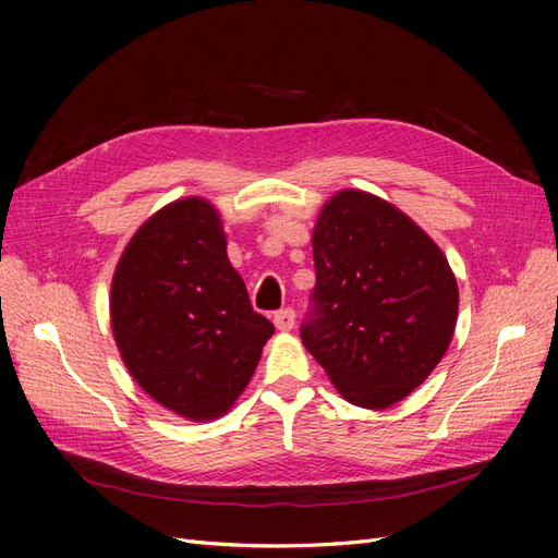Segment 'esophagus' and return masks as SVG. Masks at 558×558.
<instances>
[{
  "label": "esophagus",
  "mask_w": 558,
  "mask_h": 558,
  "mask_svg": "<svg viewBox=\"0 0 558 558\" xmlns=\"http://www.w3.org/2000/svg\"><path fill=\"white\" fill-rule=\"evenodd\" d=\"M275 326H277V330H281V332H289L293 326H295V312L291 310V307H283V310H279V312H275Z\"/></svg>",
  "instance_id": "34e87169"
}]
</instances>
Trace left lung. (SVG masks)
<instances>
[{"mask_svg":"<svg viewBox=\"0 0 558 558\" xmlns=\"http://www.w3.org/2000/svg\"><path fill=\"white\" fill-rule=\"evenodd\" d=\"M316 286L302 344L351 404L386 410L442 361L459 286L428 234L391 202L335 193L312 234Z\"/></svg>","mask_w":558,"mask_h":558,"instance_id":"obj_1","label":"left lung"}]
</instances>
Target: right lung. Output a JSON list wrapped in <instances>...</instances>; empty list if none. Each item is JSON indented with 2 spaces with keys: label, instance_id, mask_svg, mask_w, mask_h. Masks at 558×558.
<instances>
[{
  "label": "right lung",
  "instance_id": "1",
  "mask_svg": "<svg viewBox=\"0 0 558 558\" xmlns=\"http://www.w3.org/2000/svg\"><path fill=\"white\" fill-rule=\"evenodd\" d=\"M109 310L128 373L191 421L232 408L275 335L228 260L221 216L202 197L172 202L134 232Z\"/></svg>",
  "mask_w": 558,
  "mask_h": 558
}]
</instances>
